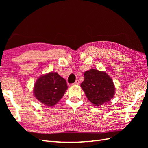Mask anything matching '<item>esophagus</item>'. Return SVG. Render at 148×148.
<instances>
[{
  "label": "esophagus",
  "instance_id": "1",
  "mask_svg": "<svg viewBox=\"0 0 148 148\" xmlns=\"http://www.w3.org/2000/svg\"><path fill=\"white\" fill-rule=\"evenodd\" d=\"M79 84V81L77 79V80H76V81H75V83L72 84H73V85H77V84Z\"/></svg>",
  "mask_w": 148,
  "mask_h": 148
}]
</instances>
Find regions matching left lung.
<instances>
[{"mask_svg": "<svg viewBox=\"0 0 148 148\" xmlns=\"http://www.w3.org/2000/svg\"><path fill=\"white\" fill-rule=\"evenodd\" d=\"M84 76L81 87L94 106L102 105L113 98L115 87L111 77L106 72L92 69L84 72Z\"/></svg>", "mask_w": 148, "mask_h": 148, "instance_id": "left-lung-1", "label": "left lung"}]
</instances>
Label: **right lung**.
<instances>
[{"mask_svg":"<svg viewBox=\"0 0 148 148\" xmlns=\"http://www.w3.org/2000/svg\"><path fill=\"white\" fill-rule=\"evenodd\" d=\"M68 88L67 82L57 72L42 75L36 81L34 95L39 102L52 107L59 102Z\"/></svg>","mask_w":148,"mask_h":148,"instance_id":"1","label":"right lung"}]
</instances>
